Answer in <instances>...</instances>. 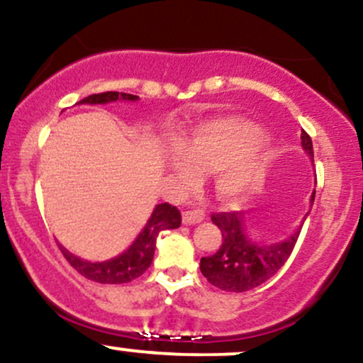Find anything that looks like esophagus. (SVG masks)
<instances>
[{
    "instance_id": "obj_1",
    "label": "esophagus",
    "mask_w": 363,
    "mask_h": 363,
    "mask_svg": "<svg viewBox=\"0 0 363 363\" xmlns=\"http://www.w3.org/2000/svg\"><path fill=\"white\" fill-rule=\"evenodd\" d=\"M205 211L203 210H191V211H184L182 213V223L186 225H193V223H199L205 220Z\"/></svg>"
}]
</instances>
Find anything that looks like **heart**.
<instances>
[{"label": "heart", "mask_w": 363, "mask_h": 363, "mask_svg": "<svg viewBox=\"0 0 363 363\" xmlns=\"http://www.w3.org/2000/svg\"><path fill=\"white\" fill-rule=\"evenodd\" d=\"M172 169L181 181L208 170L216 199L227 205L256 193L264 181L266 164L261 131L242 118H218L201 123L179 143Z\"/></svg>", "instance_id": "1"}]
</instances>
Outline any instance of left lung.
Returning <instances> with one entry per match:
<instances>
[{"mask_svg":"<svg viewBox=\"0 0 363 363\" xmlns=\"http://www.w3.org/2000/svg\"><path fill=\"white\" fill-rule=\"evenodd\" d=\"M302 147L314 162L312 140L302 129ZM315 194V193H314ZM314 194L311 201L314 203ZM211 222L222 232V245L215 254L201 257L199 269L211 285L225 291H247L256 289L274 277L294 251L301 228L285 240L261 245L247 239L242 216L235 211H218L211 215Z\"/></svg>","mask_w":363,"mask_h":363,"instance_id":"8db88e82","label":"left lung"}]
</instances>
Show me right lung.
<instances>
[{
    "label": "right lung",
    "mask_w": 363,
    "mask_h": 363,
    "mask_svg": "<svg viewBox=\"0 0 363 363\" xmlns=\"http://www.w3.org/2000/svg\"><path fill=\"white\" fill-rule=\"evenodd\" d=\"M138 101L136 95L123 94V91H102V94H91L85 97L78 104H107L114 101ZM181 211L176 206L169 205V203H162L157 205L150 216L148 223L145 225L143 232L138 235L129 249H126L121 256L114 259L104 261V262H89L83 261L80 257L73 256L72 252L61 247L62 256L66 261L77 269L82 277L86 280L97 281V283H112V285H119V283L133 281L138 278L150 268L153 261V254H155L157 235L162 230L167 228H177L181 225Z\"/></svg>",
    "instance_id": "right-lung-1"
}]
</instances>
